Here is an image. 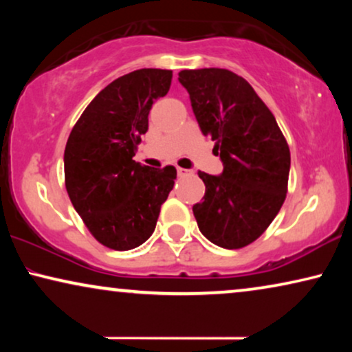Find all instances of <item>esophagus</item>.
<instances>
[{
  "instance_id": "esophagus-1",
  "label": "esophagus",
  "mask_w": 352,
  "mask_h": 352,
  "mask_svg": "<svg viewBox=\"0 0 352 352\" xmlns=\"http://www.w3.org/2000/svg\"><path fill=\"white\" fill-rule=\"evenodd\" d=\"M187 175H190L189 170H184V168H177V176L184 177V176H187Z\"/></svg>"
}]
</instances>
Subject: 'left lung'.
<instances>
[{"label":"left lung","mask_w":352,"mask_h":352,"mask_svg":"<svg viewBox=\"0 0 352 352\" xmlns=\"http://www.w3.org/2000/svg\"><path fill=\"white\" fill-rule=\"evenodd\" d=\"M179 83L224 170L199 171L204 201L192 206L200 232L221 248L247 247L272 223L287 195L290 148L247 80L226 69L179 72Z\"/></svg>","instance_id":"1"}]
</instances>
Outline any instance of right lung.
Listing matches in <instances>:
<instances>
[{
	"mask_svg": "<svg viewBox=\"0 0 352 352\" xmlns=\"http://www.w3.org/2000/svg\"><path fill=\"white\" fill-rule=\"evenodd\" d=\"M171 76L162 69L120 76L91 100L67 141L64 170L72 205L94 239L118 252L151 237L175 186V166L133 160L153 100L168 93Z\"/></svg>",
	"mask_w": 352,
	"mask_h": 352,
	"instance_id": "add662e5",
	"label": "right lung"
}]
</instances>
